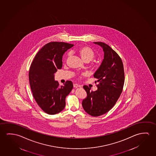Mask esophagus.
I'll return each instance as SVG.
<instances>
[{
	"label": "esophagus",
	"mask_w": 156,
	"mask_h": 156,
	"mask_svg": "<svg viewBox=\"0 0 156 156\" xmlns=\"http://www.w3.org/2000/svg\"><path fill=\"white\" fill-rule=\"evenodd\" d=\"M73 87L76 89V88H77V87H80V85H79L77 84H73Z\"/></svg>",
	"instance_id": "1"
}]
</instances>
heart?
<instances>
[{"instance_id": "b5f03b06", "label": "heart", "mask_w": 156, "mask_h": 156, "mask_svg": "<svg viewBox=\"0 0 156 156\" xmlns=\"http://www.w3.org/2000/svg\"><path fill=\"white\" fill-rule=\"evenodd\" d=\"M77 52L84 62L87 61L89 62L92 60L95 56L94 51L87 46H83L80 47L77 50Z\"/></svg>"}]
</instances>
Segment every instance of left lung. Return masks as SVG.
Segmentation results:
<instances>
[{"label":"left lung","mask_w":156,"mask_h":156,"mask_svg":"<svg viewBox=\"0 0 156 156\" xmlns=\"http://www.w3.org/2000/svg\"><path fill=\"white\" fill-rule=\"evenodd\" d=\"M94 43L103 48L104 59L94 75L98 79V89L91 91V88L84 85L87 97L83 99L82 106L90 115L98 117L110 110L119 98L124 84V71L121 58L110 46L101 42Z\"/></svg>","instance_id":"1"}]
</instances>
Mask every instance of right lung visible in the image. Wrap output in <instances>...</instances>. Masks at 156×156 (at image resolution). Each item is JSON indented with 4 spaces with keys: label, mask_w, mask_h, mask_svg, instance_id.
<instances>
[{
    "label": "right lung",
    "mask_w": 156,
    "mask_h": 156,
    "mask_svg": "<svg viewBox=\"0 0 156 156\" xmlns=\"http://www.w3.org/2000/svg\"><path fill=\"white\" fill-rule=\"evenodd\" d=\"M73 45L64 42H51L37 53L29 71V81L34 98L39 106L48 115L61 112L65 98L73 89L67 80L59 87L54 74L62 67V55Z\"/></svg>",
    "instance_id": "right-lung-1"
}]
</instances>
